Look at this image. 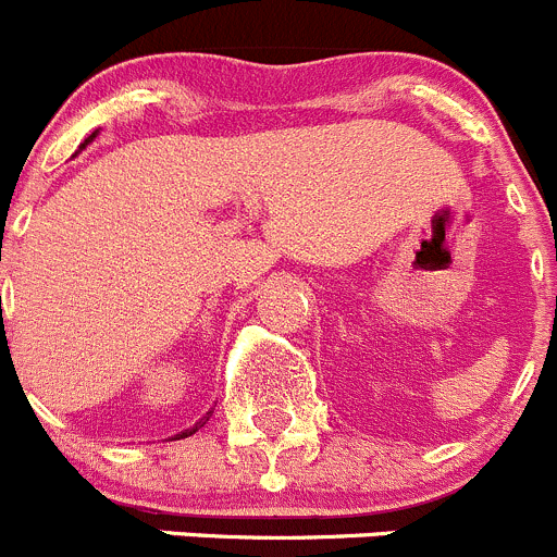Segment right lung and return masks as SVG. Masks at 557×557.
<instances>
[{
  "instance_id": "1",
  "label": "right lung",
  "mask_w": 557,
  "mask_h": 557,
  "mask_svg": "<svg viewBox=\"0 0 557 557\" xmlns=\"http://www.w3.org/2000/svg\"><path fill=\"white\" fill-rule=\"evenodd\" d=\"M91 137H94V135H91ZM91 137H89V140H91ZM89 140H86V143H89ZM208 417H211V411H208ZM208 417H206V420H200V422H197L195 428H189V431H184V433H181V436H175V438H186V436H191V433H197V431H200L202 425H206V422H208Z\"/></svg>"
}]
</instances>
